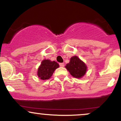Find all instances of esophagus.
<instances>
[{
  "label": "esophagus",
  "instance_id": "obj_1",
  "mask_svg": "<svg viewBox=\"0 0 121 121\" xmlns=\"http://www.w3.org/2000/svg\"><path fill=\"white\" fill-rule=\"evenodd\" d=\"M59 65L60 66H61V67H64V63H60Z\"/></svg>",
  "mask_w": 121,
  "mask_h": 121
}]
</instances>
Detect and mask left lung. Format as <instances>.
I'll return each mask as SVG.
<instances>
[{
  "label": "left lung",
  "mask_w": 121,
  "mask_h": 121,
  "mask_svg": "<svg viewBox=\"0 0 121 121\" xmlns=\"http://www.w3.org/2000/svg\"><path fill=\"white\" fill-rule=\"evenodd\" d=\"M65 68L72 76L77 78L83 77L87 70L85 64L76 56L70 58V62L66 65Z\"/></svg>",
  "instance_id": "1"
}]
</instances>
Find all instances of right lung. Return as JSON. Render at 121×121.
I'll return each mask as SVG.
<instances>
[{
    "label": "right lung",
    "instance_id": "right-lung-1",
    "mask_svg": "<svg viewBox=\"0 0 121 121\" xmlns=\"http://www.w3.org/2000/svg\"><path fill=\"white\" fill-rule=\"evenodd\" d=\"M59 67V64L55 61L44 60L37 70V76L43 80H48L52 76L55 69Z\"/></svg>",
    "mask_w": 121,
    "mask_h": 121
}]
</instances>
